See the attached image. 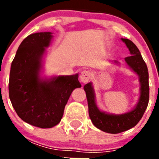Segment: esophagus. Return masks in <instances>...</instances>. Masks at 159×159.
Instances as JSON below:
<instances>
[{
	"label": "esophagus",
	"instance_id": "obj_1",
	"mask_svg": "<svg viewBox=\"0 0 159 159\" xmlns=\"http://www.w3.org/2000/svg\"><path fill=\"white\" fill-rule=\"evenodd\" d=\"M91 77H92V72L88 70H84L80 75V80L82 83H88L91 80Z\"/></svg>",
	"mask_w": 159,
	"mask_h": 159
}]
</instances>
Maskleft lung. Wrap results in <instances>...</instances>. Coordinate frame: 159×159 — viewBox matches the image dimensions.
<instances>
[{"instance_id":"1","label":"left lung","mask_w":159,"mask_h":159,"mask_svg":"<svg viewBox=\"0 0 159 159\" xmlns=\"http://www.w3.org/2000/svg\"><path fill=\"white\" fill-rule=\"evenodd\" d=\"M129 49L131 56L125 58V62L139 78L140 95L135 106L130 111L120 115L102 111L97 107L95 95L92 83L84 85L88 99L89 117L95 127L110 134H118L134 127L143 117L149 102V74L147 64L137 46L128 39H121ZM119 64L118 61H114Z\"/></svg>"}]
</instances>
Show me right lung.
I'll return each instance as SVG.
<instances>
[{
    "mask_svg": "<svg viewBox=\"0 0 159 159\" xmlns=\"http://www.w3.org/2000/svg\"><path fill=\"white\" fill-rule=\"evenodd\" d=\"M53 36L29 35L21 42L11 64L8 93L14 110L29 124L51 128L60 122L73 90L81 88L78 74L41 77L43 58Z\"/></svg>",
    "mask_w": 159,
    "mask_h": 159,
    "instance_id": "obj_1",
    "label": "right lung"
}]
</instances>
